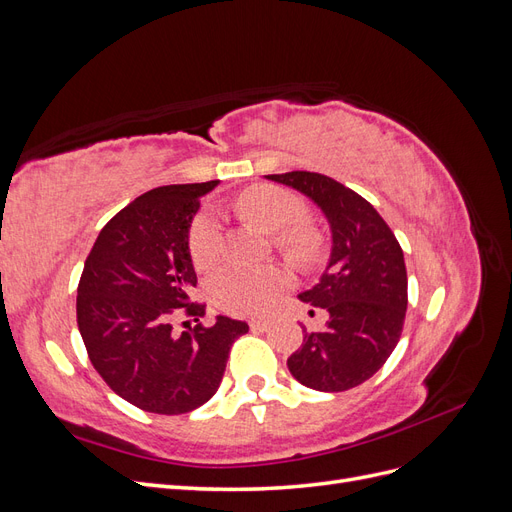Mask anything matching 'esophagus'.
Segmentation results:
<instances>
[{
    "mask_svg": "<svg viewBox=\"0 0 512 512\" xmlns=\"http://www.w3.org/2000/svg\"><path fill=\"white\" fill-rule=\"evenodd\" d=\"M271 324V318H267V316H256V318H252L250 320V329L252 331H265L267 327Z\"/></svg>",
    "mask_w": 512,
    "mask_h": 512,
    "instance_id": "34e87169",
    "label": "esophagus"
}]
</instances>
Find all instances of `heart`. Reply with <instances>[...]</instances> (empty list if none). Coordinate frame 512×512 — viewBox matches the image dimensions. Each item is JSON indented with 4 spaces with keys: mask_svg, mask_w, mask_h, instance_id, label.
Returning <instances> with one entry per match:
<instances>
[{
    "mask_svg": "<svg viewBox=\"0 0 512 512\" xmlns=\"http://www.w3.org/2000/svg\"><path fill=\"white\" fill-rule=\"evenodd\" d=\"M237 205L241 213L258 226L282 230L280 243L290 256L309 260L316 254V235L299 226L305 211L297 196L275 185H256L239 196ZM188 247L198 269H209L218 262L222 254V218L218 209L203 207L196 213L190 226ZM286 284L288 273L277 265H228L211 277L209 292L224 312L256 314L262 312Z\"/></svg>",
    "mask_w": 512,
    "mask_h": 512,
    "instance_id": "b5f03b06",
    "label": "heart"
}]
</instances>
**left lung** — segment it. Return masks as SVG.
Returning a JSON list of instances; mask_svg holds the SVG:
<instances>
[{
    "label": "left lung",
    "mask_w": 512,
    "mask_h": 512,
    "mask_svg": "<svg viewBox=\"0 0 512 512\" xmlns=\"http://www.w3.org/2000/svg\"><path fill=\"white\" fill-rule=\"evenodd\" d=\"M265 177L307 196L331 228L329 265L316 286L299 294L327 314V324L320 331L303 327L290 374L322 393L354 389L386 363L404 329V252L380 213L339 181L307 170Z\"/></svg>",
    "instance_id": "8db88e82"
}]
</instances>
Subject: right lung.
Returning <instances> with one entry per match:
<instances>
[{
	"mask_svg": "<svg viewBox=\"0 0 512 512\" xmlns=\"http://www.w3.org/2000/svg\"><path fill=\"white\" fill-rule=\"evenodd\" d=\"M218 181L162 185L108 222L85 260L76 322L91 365L132 406L156 414L192 412L220 389L235 339L247 322L226 316L203 327L188 237L200 196ZM183 306L197 324L181 336L172 318Z\"/></svg>",
	"mask_w": 512,
	"mask_h": 512,
	"instance_id": "1",
	"label": "right lung"
}]
</instances>
